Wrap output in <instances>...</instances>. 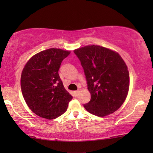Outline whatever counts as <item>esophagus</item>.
<instances>
[{
    "label": "esophagus",
    "mask_w": 153,
    "mask_h": 153,
    "mask_svg": "<svg viewBox=\"0 0 153 153\" xmlns=\"http://www.w3.org/2000/svg\"><path fill=\"white\" fill-rule=\"evenodd\" d=\"M79 92V90H76V91H74V95L76 97V96L77 95V94H78Z\"/></svg>",
    "instance_id": "34e87169"
}]
</instances>
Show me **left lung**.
<instances>
[{
	"label": "left lung",
	"mask_w": 153,
	"mask_h": 153,
	"mask_svg": "<svg viewBox=\"0 0 153 153\" xmlns=\"http://www.w3.org/2000/svg\"><path fill=\"white\" fill-rule=\"evenodd\" d=\"M74 52L81 62L91 94L84 108L98 117L115 112L125 101L129 86V71L123 59L115 51L97 45Z\"/></svg>",
	"instance_id": "1"
}]
</instances>
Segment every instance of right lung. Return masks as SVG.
<instances>
[{"label": "right lung", "mask_w": 153, "mask_h": 153, "mask_svg": "<svg viewBox=\"0 0 153 153\" xmlns=\"http://www.w3.org/2000/svg\"><path fill=\"white\" fill-rule=\"evenodd\" d=\"M70 51L52 48L36 54L21 76L23 97L36 115L53 120L63 114L73 98L63 86L59 69Z\"/></svg>", "instance_id": "obj_1"}]
</instances>
